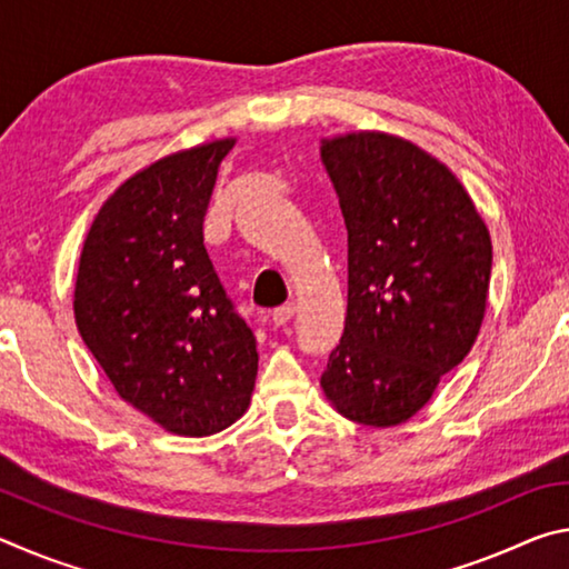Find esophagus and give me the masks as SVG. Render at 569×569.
<instances>
[{"instance_id": "esophagus-1", "label": "esophagus", "mask_w": 569, "mask_h": 569, "mask_svg": "<svg viewBox=\"0 0 569 569\" xmlns=\"http://www.w3.org/2000/svg\"><path fill=\"white\" fill-rule=\"evenodd\" d=\"M293 313H296V303H283V306H278L276 311L271 313V321L276 326H286L288 321L293 319Z\"/></svg>"}]
</instances>
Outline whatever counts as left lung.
<instances>
[{"label": "left lung", "instance_id": "left-lung-1", "mask_svg": "<svg viewBox=\"0 0 569 569\" xmlns=\"http://www.w3.org/2000/svg\"><path fill=\"white\" fill-rule=\"evenodd\" d=\"M349 233V306L321 387L341 417L397 427L465 361L487 311L492 238L445 162L397 134L321 142Z\"/></svg>", "mask_w": 569, "mask_h": 569}]
</instances>
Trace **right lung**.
<instances>
[{
    "mask_svg": "<svg viewBox=\"0 0 569 569\" xmlns=\"http://www.w3.org/2000/svg\"><path fill=\"white\" fill-rule=\"evenodd\" d=\"M236 138L172 152L104 200L84 238L74 321L114 391L170 435L240 419L256 387L250 326L203 246L218 168Z\"/></svg>",
    "mask_w": 569,
    "mask_h": 569,
    "instance_id": "right-lung-1",
    "label": "right lung"
}]
</instances>
